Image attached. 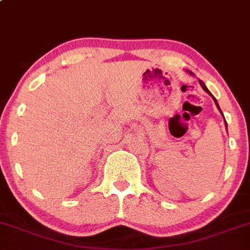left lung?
I'll list each match as a JSON object with an SVG mask.
<instances>
[{
	"label": "left lung",
	"instance_id": "obj_1",
	"mask_svg": "<svg viewBox=\"0 0 250 250\" xmlns=\"http://www.w3.org/2000/svg\"><path fill=\"white\" fill-rule=\"evenodd\" d=\"M187 72H188V73H189V74H190V75H194V73H191V72H190V70H187ZM199 83H200V85H201L202 90H204L205 92H206V93H208V94H209V96H211V97H212V99H213V101H214V103H215V105H217L218 110H219V112H220V114H222V116H223V117H224V115H223L222 110H220V106H219V104H218L217 99H215V98H214V96H213V94H212V93H211V92H209V91H208V88H207V87H206V85H205V83H204V81L199 80ZM224 122H225V127H227V130H228V125H227V121H225V118H224Z\"/></svg>",
	"mask_w": 250,
	"mask_h": 250
}]
</instances>
